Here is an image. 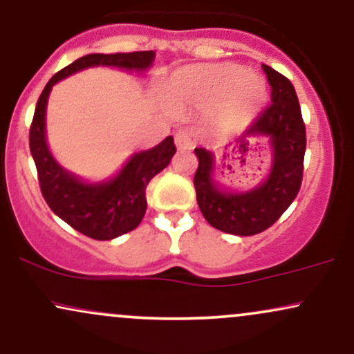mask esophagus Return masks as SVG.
Wrapping results in <instances>:
<instances>
[{
	"label": "esophagus",
	"mask_w": 354,
	"mask_h": 354,
	"mask_svg": "<svg viewBox=\"0 0 354 354\" xmlns=\"http://www.w3.org/2000/svg\"><path fill=\"white\" fill-rule=\"evenodd\" d=\"M174 143L178 149H191L194 146V136L189 129H180L174 135Z\"/></svg>",
	"instance_id": "1"
}]
</instances>
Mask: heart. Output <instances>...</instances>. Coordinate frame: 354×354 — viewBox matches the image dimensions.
Masks as SVG:
<instances>
[{"label": "heart", "instance_id": "heart-1", "mask_svg": "<svg viewBox=\"0 0 354 354\" xmlns=\"http://www.w3.org/2000/svg\"><path fill=\"white\" fill-rule=\"evenodd\" d=\"M169 89L203 106L226 97L221 118L228 123H239L256 115L266 100L265 83L236 66H206L178 73Z\"/></svg>", "mask_w": 354, "mask_h": 354}]
</instances>
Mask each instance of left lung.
<instances>
[{"mask_svg":"<svg viewBox=\"0 0 354 354\" xmlns=\"http://www.w3.org/2000/svg\"><path fill=\"white\" fill-rule=\"evenodd\" d=\"M263 71L271 86V104L250 124L239 148L245 151L250 145L246 138L266 136L270 140L273 166L266 181L246 193L219 189L213 181V153L194 149L198 156L194 189L203 216L213 228L238 236L258 234L274 225L295 201L303 181L306 128L298 96L291 81L281 73L266 64Z\"/></svg>","mask_w":354,"mask_h":354,"instance_id":"obj_1","label":"left lung"}]
</instances>
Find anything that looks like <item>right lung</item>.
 Segmentation results:
<instances>
[{
    "mask_svg": "<svg viewBox=\"0 0 354 354\" xmlns=\"http://www.w3.org/2000/svg\"><path fill=\"white\" fill-rule=\"evenodd\" d=\"M154 51L95 53L76 59L48 81L36 103L30 128V149L38 171L39 188L53 213L84 236L106 241L133 231L146 213V186L163 171L176 153L173 136L146 151L135 153L113 180L84 183L56 163L46 145L44 115L53 84L91 66H116L145 71L153 64Z\"/></svg>",
    "mask_w": 354,
    "mask_h": 354,
    "instance_id": "1",
    "label": "right lung"
}]
</instances>
